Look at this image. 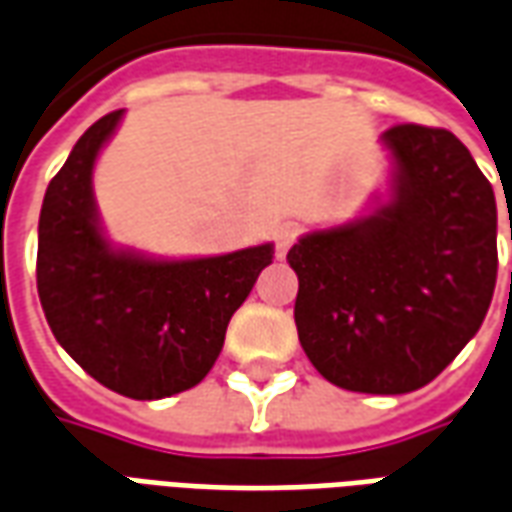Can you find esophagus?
I'll use <instances>...</instances> for the list:
<instances>
[{
  "mask_svg": "<svg viewBox=\"0 0 512 512\" xmlns=\"http://www.w3.org/2000/svg\"><path fill=\"white\" fill-rule=\"evenodd\" d=\"M296 238H299V227H293V224H282L277 230V255L285 257L288 255V249L296 244Z\"/></svg>",
  "mask_w": 512,
  "mask_h": 512,
  "instance_id": "obj_1",
  "label": "esophagus"
}]
</instances>
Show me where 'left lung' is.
<instances>
[{"mask_svg": "<svg viewBox=\"0 0 512 512\" xmlns=\"http://www.w3.org/2000/svg\"><path fill=\"white\" fill-rule=\"evenodd\" d=\"M392 202L288 252L304 354L334 386L403 395L430 384L472 340L496 285L494 189L461 139L400 123ZM512 238V233H510Z\"/></svg>", "mask_w": 512, "mask_h": 512, "instance_id": "8db88e82", "label": "left lung"}]
</instances>
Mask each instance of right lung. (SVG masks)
<instances>
[{"mask_svg":"<svg viewBox=\"0 0 512 512\" xmlns=\"http://www.w3.org/2000/svg\"><path fill=\"white\" fill-rule=\"evenodd\" d=\"M120 117L123 109L87 128L51 178L38 224V296L84 373L117 395L158 400L208 376L274 246L197 260L112 249L95 213L93 167Z\"/></svg>","mask_w":512,"mask_h":512,"instance_id":"obj_1","label":"right lung"}]
</instances>
